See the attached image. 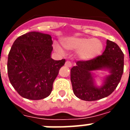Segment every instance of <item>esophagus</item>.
Masks as SVG:
<instances>
[{"label":"esophagus","instance_id":"esophagus-1","mask_svg":"<svg viewBox=\"0 0 130 130\" xmlns=\"http://www.w3.org/2000/svg\"><path fill=\"white\" fill-rule=\"evenodd\" d=\"M65 66H67L68 68H71L72 66V63L70 62V61H66L65 63Z\"/></svg>","mask_w":130,"mask_h":130}]
</instances>
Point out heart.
Listing matches in <instances>:
<instances>
[{"label": "heart", "instance_id": "b5f03b06", "mask_svg": "<svg viewBox=\"0 0 130 130\" xmlns=\"http://www.w3.org/2000/svg\"><path fill=\"white\" fill-rule=\"evenodd\" d=\"M63 47L68 50L78 51V56L81 60L92 59L99 56L103 49V45L99 39L71 37L62 42ZM56 50L63 54L64 51L60 46L55 45Z\"/></svg>", "mask_w": 130, "mask_h": 130}]
</instances>
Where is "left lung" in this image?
Instances as JSON below:
<instances>
[{
    "instance_id": "left-lung-1",
    "label": "left lung",
    "mask_w": 130,
    "mask_h": 130,
    "mask_svg": "<svg viewBox=\"0 0 130 130\" xmlns=\"http://www.w3.org/2000/svg\"><path fill=\"white\" fill-rule=\"evenodd\" d=\"M102 68L109 69L111 74L101 88L94 86L91 72ZM124 69V54L119 45L107 40L103 54L88 60H78L70 70L74 94L80 99L93 101L108 96L121 79Z\"/></svg>"
}]
</instances>
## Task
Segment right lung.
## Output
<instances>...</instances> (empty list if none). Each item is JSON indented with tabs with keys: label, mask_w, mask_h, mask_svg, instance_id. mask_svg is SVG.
<instances>
[{
	"label": "right lung",
	"mask_w": 130,
	"mask_h": 130,
	"mask_svg": "<svg viewBox=\"0 0 130 130\" xmlns=\"http://www.w3.org/2000/svg\"><path fill=\"white\" fill-rule=\"evenodd\" d=\"M50 35L31 31L19 36L8 54L7 73L11 85L21 96L30 100L45 99L52 91L53 83L65 59L51 58Z\"/></svg>",
	"instance_id": "right-lung-1"
}]
</instances>
